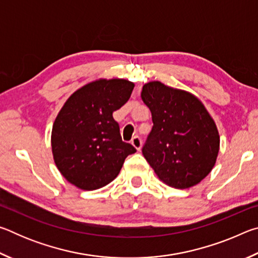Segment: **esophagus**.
Returning <instances> with one entry per match:
<instances>
[{"instance_id":"esophagus-1","label":"esophagus","mask_w":258,"mask_h":258,"mask_svg":"<svg viewBox=\"0 0 258 258\" xmlns=\"http://www.w3.org/2000/svg\"><path fill=\"white\" fill-rule=\"evenodd\" d=\"M131 143H132V146L135 148L137 150H140L142 147V140L140 137H134L132 140H131Z\"/></svg>"}]
</instances>
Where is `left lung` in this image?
Returning <instances> with one entry per match:
<instances>
[{"mask_svg": "<svg viewBox=\"0 0 258 258\" xmlns=\"http://www.w3.org/2000/svg\"><path fill=\"white\" fill-rule=\"evenodd\" d=\"M141 98L154 123L142 148L145 158L169 186L198 184L220 150V135L206 108L191 93L157 81L143 85Z\"/></svg>", "mask_w": 258, "mask_h": 258, "instance_id": "8db88e82", "label": "left lung"}]
</instances>
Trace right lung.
Here are the masks:
<instances>
[{"label": "right lung", "mask_w": 258, "mask_h": 258, "mask_svg": "<svg viewBox=\"0 0 258 258\" xmlns=\"http://www.w3.org/2000/svg\"><path fill=\"white\" fill-rule=\"evenodd\" d=\"M134 89L126 80H99L74 92L52 127V154L68 182L82 190L110 183L125 158L137 149L121 140L112 112L128 101Z\"/></svg>", "instance_id": "1"}]
</instances>
